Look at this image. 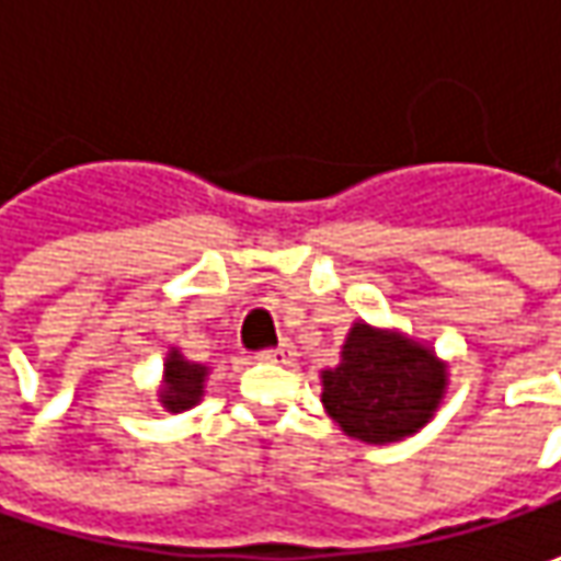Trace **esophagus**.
<instances>
[{
	"mask_svg": "<svg viewBox=\"0 0 561 561\" xmlns=\"http://www.w3.org/2000/svg\"><path fill=\"white\" fill-rule=\"evenodd\" d=\"M262 362H290L293 358V343L290 340H280L277 346H268V350H262L259 353Z\"/></svg>",
	"mask_w": 561,
	"mask_h": 561,
	"instance_id": "1",
	"label": "esophagus"
}]
</instances>
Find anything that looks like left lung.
<instances>
[{
	"mask_svg": "<svg viewBox=\"0 0 561 561\" xmlns=\"http://www.w3.org/2000/svg\"><path fill=\"white\" fill-rule=\"evenodd\" d=\"M443 383V365L431 350L356 324L343 343V362L321 375V402L350 437L393 443L434 415Z\"/></svg>",
	"mask_w": 561,
	"mask_h": 561,
	"instance_id": "8db88e82",
	"label": "left lung"
}]
</instances>
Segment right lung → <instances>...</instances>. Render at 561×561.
<instances>
[{
    "mask_svg": "<svg viewBox=\"0 0 561 561\" xmlns=\"http://www.w3.org/2000/svg\"><path fill=\"white\" fill-rule=\"evenodd\" d=\"M203 380H205L203 365L184 362L181 353H171V356H168V365H164L162 402L171 409V412L193 405L196 399L203 397Z\"/></svg>",
    "mask_w": 561,
    "mask_h": 561,
    "instance_id": "right-lung-1",
    "label": "right lung"
}]
</instances>
